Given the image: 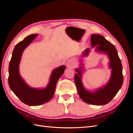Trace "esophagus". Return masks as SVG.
<instances>
[{
  "label": "esophagus",
  "mask_w": 133,
  "mask_h": 133,
  "mask_svg": "<svg viewBox=\"0 0 133 133\" xmlns=\"http://www.w3.org/2000/svg\"><path fill=\"white\" fill-rule=\"evenodd\" d=\"M74 66V62L73 60H69L67 63V66L68 68H73Z\"/></svg>",
  "instance_id": "34e87169"
}]
</instances>
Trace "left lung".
Segmentation results:
<instances>
[{
    "label": "left lung",
    "instance_id": "left-lung-1",
    "mask_svg": "<svg viewBox=\"0 0 133 133\" xmlns=\"http://www.w3.org/2000/svg\"><path fill=\"white\" fill-rule=\"evenodd\" d=\"M91 46H96V49L108 54L110 59V67L112 69L111 76L109 82L105 87L90 92L84 89L81 81L82 70L75 69L77 73L74 74L75 85L79 96L84 102L95 105H102L109 103L118 93L123 83L122 65L115 47L113 44L99 34H92L91 37ZM89 49H85L83 56L88 55Z\"/></svg>",
    "mask_w": 133,
    "mask_h": 133
}]
</instances>
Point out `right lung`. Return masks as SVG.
<instances>
[{"label":"right lung","instance_id":"obj_1","mask_svg":"<svg viewBox=\"0 0 133 133\" xmlns=\"http://www.w3.org/2000/svg\"><path fill=\"white\" fill-rule=\"evenodd\" d=\"M37 35L38 34L28 36L15 45L9 65L8 83L10 89L23 103L30 106L41 105L51 99L56 84L65 69V66L62 65L52 71L49 83L43 89L31 88L22 79L19 73V65L23 51Z\"/></svg>","mask_w":133,"mask_h":133}]
</instances>
